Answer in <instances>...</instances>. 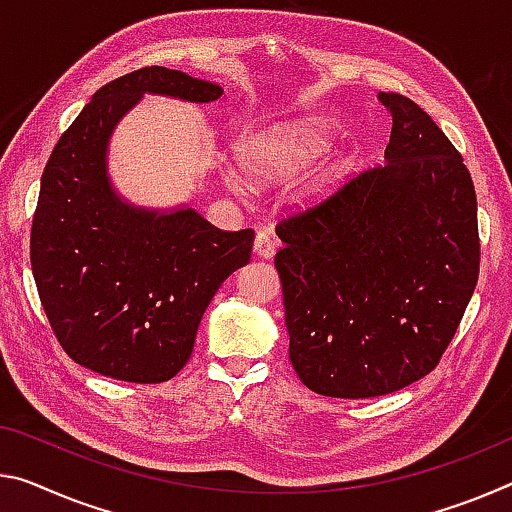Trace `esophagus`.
Returning a JSON list of instances; mask_svg holds the SVG:
<instances>
[{
	"label": "esophagus",
	"mask_w": 512,
	"mask_h": 512,
	"mask_svg": "<svg viewBox=\"0 0 512 512\" xmlns=\"http://www.w3.org/2000/svg\"><path fill=\"white\" fill-rule=\"evenodd\" d=\"M275 250H278V239H275V234L269 230V227H266V230H259L257 237H255L257 257L271 259L275 255Z\"/></svg>",
	"instance_id": "obj_1"
}]
</instances>
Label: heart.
<instances>
[{
	"mask_svg": "<svg viewBox=\"0 0 512 512\" xmlns=\"http://www.w3.org/2000/svg\"><path fill=\"white\" fill-rule=\"evenodd\" d=\"M332 132L319 120L305 118L289 125H275L257 132L237 145L241 168L255 182H285L310 168L330 150ZM239 186L237 177H230Z\"/></svg>",
	"mask_w": 512,
	"mask_h": 512,
	"instance_id": "obj_1",
	"label": "heart"
}]
</instances>
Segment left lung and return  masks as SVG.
Returning <instances> with one entry per match:
<instances>
[{
    "label": "left lung",
    "mask_w": 512,
    "mask_h": 512,
    "mask_svg": "<svg viewBox=\"0 0 512 512\" xmlns=\"http://www.w3.org/2000/svg\"><path fill=\"white\" fill-rule=\"evenodd\" d=\"M385 166L280 218L275 253L289 360L332 399L392 394L440 364L481 264L476 191L460 152L399 93Z\"/></svg>",
    "instance_id": "left-lung-1"
}]
</instances>
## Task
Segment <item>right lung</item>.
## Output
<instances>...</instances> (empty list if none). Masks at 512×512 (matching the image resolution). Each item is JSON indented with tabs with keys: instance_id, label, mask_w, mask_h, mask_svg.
I'll use <instances>...</instances> for the list:
<instances>
[{
	"instance_id": "1",
	"label": "right lung",
	"mask_w": 512,
	"mask_h": 512,
	"mask_svg": "<svg viewBox=\"0 0 512 512\" xmlns=\"http://www.w3.org/2000/svg\"><path fill=\"white\" fill-rule=\"evenodd\" d=\"M141 93L223 95L164 66L102 86L50 154L29 253L40 305L72 360L127 383H164L189 362L218 287L250 262L255 230H218L193 209L159 216L116 198L107 141Z\"/></svg>"
}]
</instances>
